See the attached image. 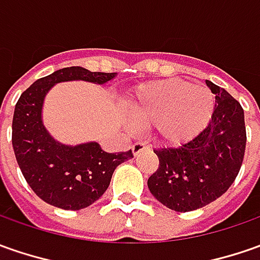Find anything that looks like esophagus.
Returning <instances> with one entry per match:
<instances>
[{
	"instance_id": "obj_1",
	"label": "esophagus",
	"mask_w": 260,
	"mask_h": 260,
	"mask_svg": "<svg viewBox=\"0 0 260 260\" xmlns=\"http://www.w3.org/2000/svg\"><path fill=\"white\" fill-rule=\"evenodd\" d=\"M147 144H144V142H135L134 145H132V154H134V157H137L139 155L144 149H147Z\"/></svg>"
}]
</instances>
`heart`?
Instances as JSON below:
<instances>
[{
    "instance_id": "b5f03b06",
    "label": "heart",
    "mask_w": 260,
    "mask_h": 260,
    "mask_svg": "<svg viewBox=\"0 0 260 260\" xmlns=\"http://www.w3.org/2000/svg\"><path fill=\"white\" fill-rule=\"evenodd\" d=\"M139 126H154L161 142L178 147L200 135L214 113V94L207 86L180 79L141 85L128 102Z\"/></svg>"
}]
</instances>
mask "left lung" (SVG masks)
I'll return each instance as SVG.
<instances>
[{"instance_id": "obj_1", "label": "left lung", "mask_w": 260, "mask_h": 260, "mask_svg": "<svg viewBox=\"0 0 260 260\" xmlns=\"http://www.w3.org/2000/svg\"><path fill=\"white\" fill-rule=\"evenodd\" d=\"M216 94L207 128L178 148L155 149L158 170L148 178L151 194L174 211H192L217 200L233 184L246 148L245 113L223 87L206 80Z\"/></svg>"}]
</instances>
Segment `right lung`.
I'll use <instances>...</instances> for the list:
<instances>
[{
    "label": "right lung",
    "mask_w": 260,
    "mask_h": 260,
    "mask_svg": "<svg viewBox=\"0 0 260 260\" xmlns=\"http://www.w3.org/2000/svg\"><path fill=\"white\" fill-rule=\"evenodd\" d=\"M116 73L90 72L80 66L56 70L36 80L15 105L13 148L25 181L43 202L63 210H82L108 190L116 167L132 158L128 152H105L94 141L61 144L46 129L43 105L51 87L61 82L83 80L105 85Z\"/></svg>",
    "instance_id": "obj_1"
}]
</instances>
